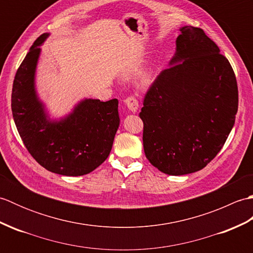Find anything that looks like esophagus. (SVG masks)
I'll return each mask as SVG.
<instances>
[{"label": "esophagus", "mask_w": 253, "mask_h": 253, "mask_svg": "<svg viewBox=\"0 0 253 253\" xmlns=\"http://www.w3.org/2000/svg\"><path fill=\"white\" fill-rule=\"evenodd\" d=\"M125 104L131 112H136L139 107V102L136 95H129L125 99Z\"/></svg>", "instance_id": "34e87169"}]
</instances>
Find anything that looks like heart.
I'll list each match as a JSON object with an SVG mask.
<instances>
[{"instance_id":"obj_1","label":"heart","mask_w":253,"mask_h":253,"mask_svg":"<svg viewBox=\"0 0 253 253\" xmlns=\"http://www.w3.org/2000/svg\"><path fill=\"white\" fill-rule=\"evenodd\" d=\"M148 82H149V77H148V75H146V76L143 77V79H142V84H148Z\"/></svg>"}]
</instances>
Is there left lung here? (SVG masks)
Returning <instances> with one entry per match:
<instances>
[{"label":"left lung","instance_id":"8db88e82","mask_svg":"<svg viewBox=\"0 0 253 253\" xmlns=\"http://www.w3.org/2000/svg\"><path fill=\"white\" fill-rule=\"evenodd\" d=\"M238 87L233 67L201 28L185 26L176 54L143 99V149L169 175L200 170L221 151L235 124Z\"/></svg>","mask_w":253,"mask_h":253}]
</instances>
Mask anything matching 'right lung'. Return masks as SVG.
Listing matches in <instances>:
<instances>
[{
  "label": "right lung",
  "mask_w": 253,
  "mask_h": 253,
  "mask_svg": "<svg viewBox=\"0 0 253 253\" xmlns=\"http://www.w3.org/2000/svg\"><path fill=\"white\" fill-rule=\"evenodd\" d=\"M47 36L41 35L34 42L15 75L12 90L15 125L31 157L45 169L64 176L89 174L111 152L120 126L118 100L85 99L64 120H47L35 90L39 45Z\"/></svg>",
  "instance_id": "add662e5"
}]
</instances>
